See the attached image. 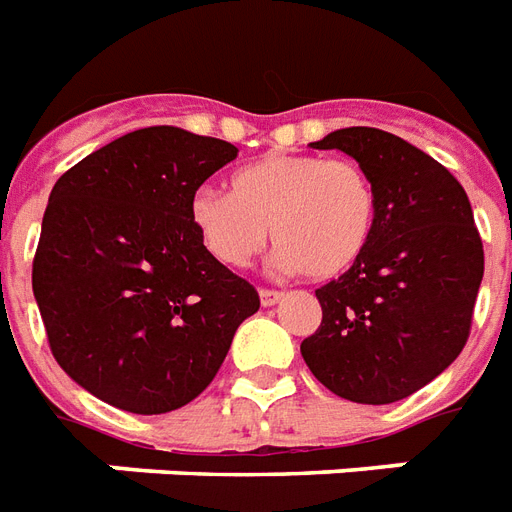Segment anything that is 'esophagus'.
<instances>
[{"label":"esophagus","instance_id":"34e87169","mask_svg":"<svg viewBox=\"0 0 512 512\" xmlns=\"http://www.w3.org/2000/svg\"><path fill=\"white\" fill-rule=\"evenodd\" d=\"M259 299L264 307H272V305H278L280 299H283V291H275V288H261Z\"/></svg>","mask_w":512,"mask_h":512}]
</instances>
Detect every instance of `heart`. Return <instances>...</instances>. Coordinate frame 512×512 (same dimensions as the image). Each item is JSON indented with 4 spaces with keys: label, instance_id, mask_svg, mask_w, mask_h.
<instances>
[{
    "label": "heart",
    "instance_id": "b5f03b06",
    "mask_svg": "<svg viewBox=\"0 0 512 512\" xmlns=\"http://www.w3.org/2000/svg\"><path fill=\"white\" fill-rule=\"evenodd\" d=\"M188 215L205 251L224 267H248L272 229L283 270L329 280L351 270L367 251L378 221V191L353 159L267 156L234 172L232 197L199 188Z\"/></svg>",
    "mask_w": 512,
    "mask_h": 512
}]
</instances>
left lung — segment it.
<instances>
[{
    "label": "left lung",
    "mask_w": 512,
    "mask_h": 512,
    "mask_svg": "<svg viewBox=\"0 0 512 512\" xmlns=\"http://www.w3.org/2000/svg\"><path fill=\"white\" fill-rule=\"evenodd\" d=\"M310 145L367 169L378 221L351 270L315 288L324 315L302 340V359L337 397L388 405L424 388L467 345L483 242L459 180L397 134L351 126Z\"/></svg>",
    "instance_id": "1"
}]
</instances>
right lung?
Listing matches in <instances>:
<instances>
[{
  "instance_id": "add662e5",
  "label": "right lung",
  "mask_w": 512,
  "mask_h": 512,
  "mask_svg": "<svg viewBox=\"0 0 512 512\" xmlns=\"http://www.w3.org/2000/svg\"><path fill=\"white\" fill-rule=\"evenodd\" d=\"M237 159L232 142L178 126L118 137L51 191L32 288L53 359L126 413L197 399L259 291L205 251L188 205Z\"/></svg>"
}]
</instances>
